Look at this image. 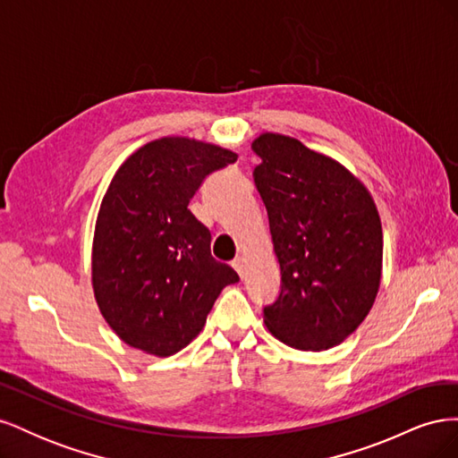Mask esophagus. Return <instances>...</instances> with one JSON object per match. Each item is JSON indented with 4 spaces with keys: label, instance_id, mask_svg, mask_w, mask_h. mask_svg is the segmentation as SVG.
I'll return each instance as SVG.
<instances>
[{
    "label": "esophagus",
    "instance_id": "obj_1",
    "mask_svg": "<svg viewBox=\"0 0 458 458\" xmlns=\"http://www.w3.org/2000/svg\"><path fill=\"white\" fill-rule=\"evenodd\" d=\"M231 266L234 267V271H237L241 276H244V269H246V259H244L242 256H237V258H234V259L231 261Z\"/></svg>",
    "mask_w": 458,
    "mask_h": 458
}]
</instances>
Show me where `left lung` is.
I'll list each match as a JSON object with an SVG mask.
<instances>
[{
  "mask_svg": "<svg viewBox=\"0 0 458 458\" xmlns=\"http://www.w3.org/2000/svg\"><path fill=\"white\" fill-rule=\"evenodd\" d=\"M254 183L266 204L281 293L263 323L290 348L321 352L369 315L382 276V225L370 192L294 137L261 133Z\"/></svg>",
  "mask_w": 458,
  "mask_h": 458,
  "instance_id": "obj_1",
  "label": "left lung"
}]
</instances>
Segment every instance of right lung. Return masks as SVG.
I'll return each instance as SVG.
<instances>
[{
	"instance_id": "obj_1",
	"label": "right lung",
	"mask_w": 458,
	"mask_h": 458,
	"mask_svg": "<svg viewBox=\"0 0 458 458\" xmlns=\"http://www.w3.org/2000/svg\"><path fill=\"white\" fill-rule=\"evenodd\" d=\"M237 160L187 137L150 141L123 162L95 224L91 281L105 321L131 348L168 357L197 338L239 275L210 254L212 234L189 202Z\"/></svg>"
}]
</instances>
